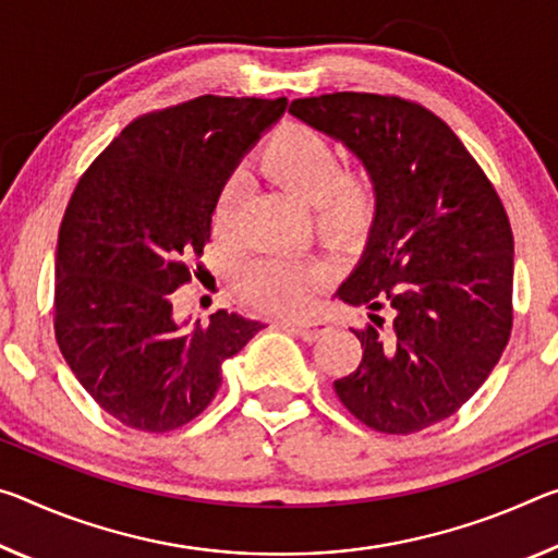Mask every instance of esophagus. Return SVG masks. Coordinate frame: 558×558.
<instances>
[{
    "label": "esophagus",
    "instance_id": "34e87169",
    "mask_svg": "<svg viewBox=\"0 0 558 558\" xmlns=\"http://www.w3.org/2000/svg\"><path fill=\"white\" fill-rule=\"evenodd\" d=\"M282 327H288L290 332H295L298 338L313 342L330 330V323L327 320H282Z\"/></svg>",
    "mask_w": 558,
    "mask_h": 558
}]
</instances>
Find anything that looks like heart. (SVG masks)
<instances>
[{"label":"heart","instance_id":"b5f03b06","mask_svg":"<svg viewBox=\"0 0 558 558\" xmlns=\"http://www.w3.org/2000/svg\"><path fill=\"white\" fill-rule=\"evenodd\" d=\"M263 173L293 191L313 206V223L330 243L355 241L375 214V185L365 166H342L338 146L320 131L303 123H282L260 148ZM247 201L243 175H231L220 185L214 203V235L223 245L241 238ZM320 270L311 263L286 258H255L235 276V288L245 303L260 311L288 313L311 298Z\"/></svg>","mask_w":558,"mask_h":558}]
</instances>
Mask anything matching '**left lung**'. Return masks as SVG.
<instances>
[{
  "mask_svg": "<svg viewBox=\"0 0 558 558\" xmlns=\"http://www.w3.org/2000/svg\"><path fill=\"white\" fill-rule=\"evenodd\" d=\"M288 111L340 138L375 183L367 247L338 290L373 325L352 330L362 360L335 392L385 435L452 417L489 377L514 323V235L499 193L422 104L338 92Z\"/></svg>",
  "mask_w": 558,
  "mask_h": 558,
  "instance_id": "8db88e82",
  "label": "left lung"
}]
</instances>
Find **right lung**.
Wrapping results in <instances>:
<instances>
[{
    "label": "right lung",
    "mask_w": 558,
    "mask_h": 558,
    "mask_svg": "<svg viewBox=\"0 0 558 558\" xmlns=\"http://www.w3.org/2000/svg\"><path fill=\"white\" fill-rule=\"evenodd\" d=\"M286 104L206 94L148 111L94 158L69 198L57 342L94 402L131 429L163 435L196 420L223 362L265 327L226 311L189 327L175 320L173 293L196 272L220 185Z\"/></svg>",
    "instance_id": "obj_1"
}]
</instances>
